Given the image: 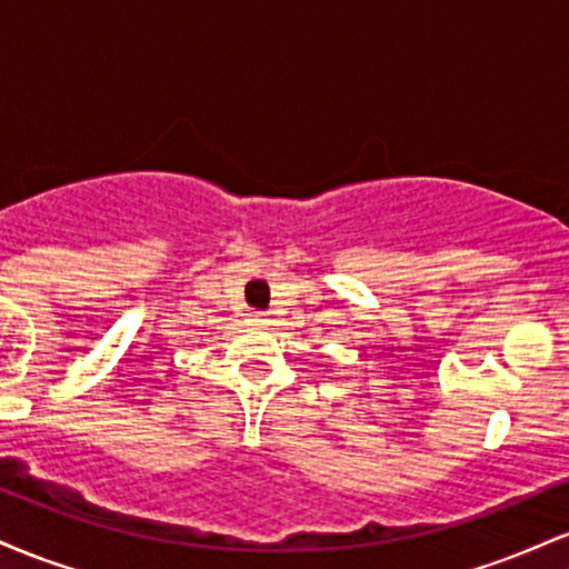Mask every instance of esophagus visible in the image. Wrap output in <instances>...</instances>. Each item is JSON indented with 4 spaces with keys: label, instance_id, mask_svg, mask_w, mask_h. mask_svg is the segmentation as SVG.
I'll return each instance as SVG.
<instances>
[{
    "label": "esophagus",
    "instance_id": "1",
    "mask_svg": "<svg viewBox=\"0 0 569 569\" xmlns=\"http://www.w3.org/2000/svg\"><path fill=\"white\" fill-rule=\"evenodd\" d=\"M248 323H251V326H264L267 323V316H264V312H251V316H248Z\"/></svg>",
    "mask_w": 569,
    "mask_h": 569
}]
</instances>
